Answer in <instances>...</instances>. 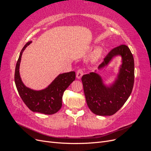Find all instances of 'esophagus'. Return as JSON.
<instances>
[{"mask_svg":"<svg viewBox=\"0 0 151 151\" xmlns=\"http://www.w3.org/2000/svg\"><path fill=\"white\" fill-rule=\"evenodd\" d=\"M83 74H84V71H83V69H79L77 71V72H76V77H77V79H81V77L83 76Z\"/></svg>","mask_w":151,"mask_h":151,"instance_id":"34e87169","label":"esophagus"}]
</instances>
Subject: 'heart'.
<instances>
[{
    "mask_svg": "<svg viewBox=\"0 0 151 151\" xmlns=\"http://www.w3.org/2000/svg\"><path fill=\"white\" fill-rule=\"evenodd\" d=\"M101 55H102V49L101 48L98 47L94 50V51L91 55L90 59L92 62H97L100 58H101Z\"/></svg>",
    "mask_w": 151,
    "mask_h": 151,
    "instance_id": "obj_1",
    "label": "heart"
}]
</instances>
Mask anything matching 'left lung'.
Returning <instances> with one entry per match:
<instances>
[{
  "label": "left lung",
  "instance_id": "1",
  "mask_svg": "<svg viewBox=\"0 0 151 151\" xmlns=\"http://www.w3.org/2000/svg\"><path fill=\"white\" fill-rule=\"evenodd\" d=\"M118 55L122 58V64L115 81L106 86L96 72H91L82 77L87 104L97 115H113L123 106L133 89L134 83V60L130 50L125 45L114 48L104 58L98 69L106 66L111 59Z\"/></svg>",
  "mask_w": 151,
  "mask_h": 151
}]
</instances>
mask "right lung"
<instances>
[{
	"label": "right lung",
	"mask_w": 151,
	"mask_h": 151,
	"mask_svg": "<svg viewBox=\"0 0 151 151\" xmlns=\"http://www.w3.org/2000/svg\"><path fill=\"white\" fill-rule=\"evenodd\" d=\"M31 43L28 42L22 48L18 58L14 74V81L18 93L28 108L33 112L45 115H52L62 107V96L65 89L76 79L74 71L59 74L47 88L40 91L33 90L27 87L21 81L19 65L22 54Z\"/></svg>",
	"instance_id": "right-lung-1"
}]
</instances>
